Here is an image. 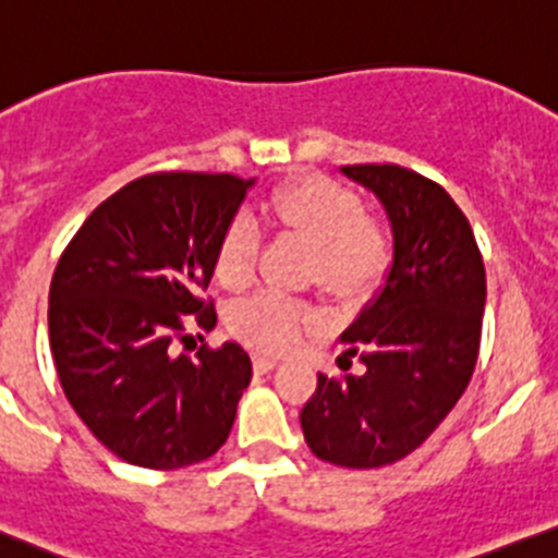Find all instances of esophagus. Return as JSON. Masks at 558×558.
I'll list each match as a JSON object with an SVG mask.
<instances>
[{"label":"esophagus","instance_id":"obj_1","mask_svg":"<svg viewBox=\"0 0 558 558\" xmlns=\"http://www.w3.org/2000/svg\"><path fill=\"white\" fill-rule=\"evenodd\" d=\"M252 364H254V373L263 375V373H270V369H274L279 362H276V359H270V355H259L257 353L252 359Z\"/></svg>","mask_w":558,"mask_h":558}]
</instances>
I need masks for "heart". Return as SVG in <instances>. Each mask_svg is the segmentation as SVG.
I'll return each mask as SVG.
<instances>
[{"mask_svg":"<svg viewBox=\"0 0 558 558\" xmlns=\"http://www.w3.org/2000/svg\"><path fill=\"white\" fill-rule=\"evenodd\" d=\"M265 214L288 232L312 243L310 276L333 295H362L386 276L395 259V235L380 216L364 210L359 191L326 174L290 180L265 203ZM259 252L257 221L238 210L216 246V279L243 288L252 279ZM317 323L315 310L293 295L263 290L230 312V326L254 348L282 353L295 348Z\"/></svg>","mask_w":558,"mask_h":558,"instance_id":"1","label":"heart"}]
</instances>
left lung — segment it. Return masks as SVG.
<instances>
[{
  "mask_svg": "<svg viewBox=\"0 0 558 558\" xmlns=\"http://www.w3.org/2000/svg\"><path fill=\"white\" fill-rule=\"evenodd\" d=\"M342 172L389 210L395 263L342 333L339 362L355 355L364 369L317 375L301 429L326 463L380 469L422 447L463 397L480 355L485 263L465 214L435 180L397 163Z\"/></svg>",
  "mask_w": 558,
  "mask_h": 558,
  "instance_id": "obj_1",
  "label": "left lung"
}]
</instances>
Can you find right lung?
Returning a JSON list of instances; mask_svg holds the SVG:
<instances>
[{"label": "right lung", "instance_id": "1", "mask_svg": "<svg viewBox=\"0 0 558 558\" xmlns=\"http://www.w3.org/2000/svg\"><path fill=\"white\" fill-rule=\"evenodd\" d=\"M252 180L153 172L87 216L57 263L49 342L62 391L89 433L131 465L172 471L225 447L252 362L238 342L174 353L185 323L216 326L221 230ZM203 339V333H196Z\"/></svg>", "mask_w": 558, "mask_h": 558}]
</instances>
